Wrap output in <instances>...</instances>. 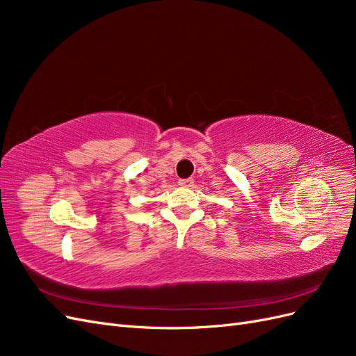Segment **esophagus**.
<instances>
[{
	"instance_id": "34e87169",
	"label": "esophagus",
	"mask_w": 356,
	"mask_h": 356,
	"mask_svg": "<svg viewBox=\"0 0 356 356\" xmlns=\"http://www.w3.org/2000/svg\"><path fill=\"white\" fill-rule=\"evenodd\" d=\"M179 184L182 187H193V184H195V181H193L191 178H187V179H179Z\"/></svg>"
}]
</instances>
